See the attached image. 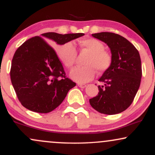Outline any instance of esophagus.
Masks as SVG:
<instances>
[{"label": "esophagus", "instance_id": "esophagus-1", "mask_svg": "<svg viewBox=\"0 0 155 155\" xmlns=\"http://www.w3.org/2000/svg\"><path fill=\"white\" fill-rule=\"evenodd\" d=\"M78 86L81 88H84L87 87V84H78Z\"/></svg>", "mask_w": 155, "mask_h": 155}]
</instances>
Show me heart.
<instances>
[{
  "label": "heart",
  "instance_id": "b5f03b06",
  "mask_svg": "<svg viewBox=\"0 0 155 155\" xmlns=\"http://www.w3.org/2000/svg\"><path fill=\"white\" fill-rule=\"evenodd\" d=\"M80 50L87 51L89 55L85 58V65L76 67L71 72V77L79 83L91 81L95 71L103 74L109 69L112 63V55L105 50L104 44L95 38H85L79 42ZM60 61L68 68H72L77 58V50L73 41H68L58 49Z\"/></svg>",
  "mask_w": 155,
  "mask_h": 155
}]
</instances>
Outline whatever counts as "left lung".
I'll use <instances>...</instances> for the list:
<instances>
[{
  "label": "left lung",
  "instance_id": "left-lung-1",
  "mask_svg": "<svg viewBox=\"0 0 155 155\" xmlns=\"http://www.w3.org/2000/svg\"><path fill=\"white\" fill-rule=\"evenodd\" d=\"M92 35L109 47L112 63L99 79L103 85H99L98 94L90 99V104L101 114L121 113L130 106L140 87L142 69L139 52L128 40L116 33L102 32Z\"/></svg>",
  "mask_w": 155,
  "mask_h": 155
}]
</instances>
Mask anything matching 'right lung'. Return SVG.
Listing matches in <instances>:
<instances>
[{
  "label": "right lung",
  "instance_id": "add662e5",
  "mask_svg": "<svg viewBox=\"0 0 155 155\" xmlns=\"http://www.w3.org/2000/svg\"><path fill=\"white\" fill-rule=\"evenodd\" d=\"M84 33L59 34L53 32L28 39L14 54L10 71L12 85L25 108L49 113L59 106L76 83L66 77L56 51L45 39L64 44Z\"/></svg>",
  "mask_w": 155,
  "mask_h": 155
}]
</instances>
